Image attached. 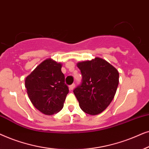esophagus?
Listing matches in <instances>:
<instances>
[{"label":"esophagus","instance_id":"34e87169","mask_svg":"<svg viewBox=\"0 0 149 149\" xmlns=\"http://www.w3.org/2000/svg\"><path fill=\"white\" fill-rule=\"evenodd\" d=\"M75 86H76V84H71L70 86H69V89H70L71 91V90H73V89L74 88Z\"/></svg>","mask_w":149,"mask_h":149}]
</instances>
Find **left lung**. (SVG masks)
Returning a JSON list of instances; mask_svg holds the SVG:
<instances>
[{
	"label": "left lung",
	"instance_id": "left-lung-1",
	"mask_svg": "<svg viewBox=\"0 0 149 149\" xmlns=\"http://www.w3.org/2000/svg\"><path fill=\"white\" fill-rule=\"evenodd\" d=\"M82 82L73 90L80 108L86 114L102 112L114 97L118 85L119 73L106 61L95 58L78 63Z\"/></svg>",
	"mask_w": 149,
	"mask_h": 149
}]
</instances>
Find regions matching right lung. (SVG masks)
<instances>
[{
  "mask_svg": "<svg viewBox=\"0 0 149 149\" xmlns=\"http://www.w3.org/2000/svg\"><path fill=\"white\" fill-rule=\"evenodd\" d=\"M61 67V63L47 59L26 78L30 100L37 110L46 115L58 112L69 93Z\"/></svg>",
  "mask_w": 149,
  "mask_h": 149,
  "instance_id": "obj_1",
  "label": "right lung"
}]
</instances>
